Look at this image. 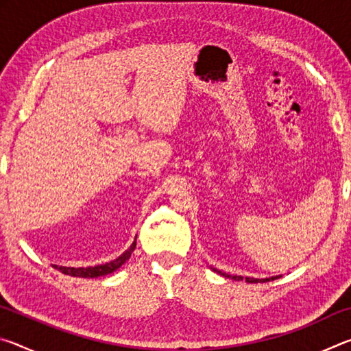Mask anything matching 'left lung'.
Returning <instances> with one entry per match:
<instances>
[{
  "label": "left lung",
  "instance_id": "left-lung-1",
  "mask_svg": "<svg viewBox=\"0 0 351 351\" xmlns=\"http://www.w3.org/2000/svg\"><path fill=\"white\" fill-rule=\"evenodd\" d=\"M213 271L218 272V274L224 276V277H228V278H234V280H243L241 276H229V274H224V272H221V271H217V269H213ZM276 278H277V277H269V278H252V277H246V282H247V283H258V282L265 283V282L276 280Z\"/></svg>",
  "mask_w": 351,
  "mask_h": 351
}]
</instances>
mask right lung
<instances>
[{"mask_svg": "<svg viewBox=\"0 0 351 351\" xmlns=\"http://www.w3.org/2000/svg\"><path fill=\"white\" fill-rule=\"evenodd\" d=\"M136 247V239L132 243V246H130L125 252L122 255H119L116 260L108 261V263L105 265H97V266H88V268H68V266H57V265H52L56 269L62 271L63 274L66 276H73V277H83V278H94V277H100V276H106V274H111V272H114L116 269L121 268V266L125 263V261L132 257V252L134 251Z\"/></svg>", "mask_w": 351, "mask_h": 351, "instance_id": "right-lung-1", "label": "right lung"}]
</instances>
